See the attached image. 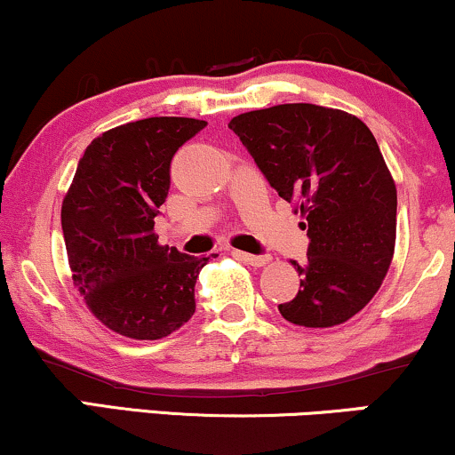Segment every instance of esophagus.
<instances>
[{"mask_svg":"<svg viewBox=\"0 0 455 455\" xmlns=\"http://www.w3.org/2000/svg\"><path fill=\"white\" fill-rule=\"evenodd\" d=\"M233 256H235V259L243 260L245 265H251V267H265V265H269V260H271L269 256H254V254H248V251H239V250H235Z\"/></svg>","mask_w":455,"mask_h":455,"instance_id":"1","label":"esophagus"}]
</instances>
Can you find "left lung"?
Instances as JSON below:
<instances>
[{"label":"left lung","mask_w":455,"mask_h":455,"mask_svg":"<svg viewBox=\"0 0 455 455\" xmlns=\"http://www.w3.org/2000/svg\"><path fill=\"white\" fill-rule=\"evenodd\" d=\"M237 133L282 199L297 205L309 250L290 324L331 328L366 307L396 245V184L360 118L314 103H282L235 116Z\"/></svg>","instance_id":"left-lung-1"}]
</instances>
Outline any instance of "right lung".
<instances>
[{
	"instance_id": "right-lung-1",
	"label": "right lung",
	"mask_w": 455,
	"mask_h": 455,
	"mask_svg": "<svg viewBox=\"0 0 455 455\" xmlns=\"http://www.w3.org/2000/svg\"><path fill=\"white\" fill-rule=\"evenodd\" d=\"M205 124L155 116L106 131L86 146L63 196L71 280L116 335L156 341L195 314V282L210 259L158 243L155 218L173 155Z\"/></svg>"
}]
</instances>
